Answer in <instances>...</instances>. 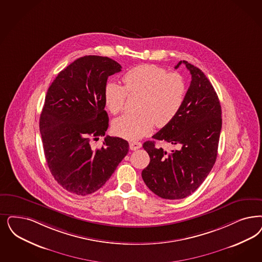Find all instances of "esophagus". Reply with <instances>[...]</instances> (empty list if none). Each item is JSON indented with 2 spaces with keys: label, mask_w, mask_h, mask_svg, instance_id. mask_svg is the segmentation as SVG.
<instances>
[{
  "label": "esophagus",
  "mask_w": 262,
  "mask_h": 262,
  "mask_svg": "<svg viewBox=\"0 0 262 262\" xmlns=\"http://www.w3.org/2000/svg\"><path fill=\"white\" fill-rule=\"evenodd\" d=\"M141 146H142V144L138 141H130L129 142V149L133 150V151H136L137 149L141 148Z\"/></svg>",
  "instance_id": "1"
}]
</instances>
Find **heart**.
Segmentation results:
<instances>
[{"label": "heart", "instance_id": "b5f03b06", "mask_svg": "<svg viewBox=\"0 0 262 262\" xmlns=\"http://www.w3.org/2000/svg\"><path fill=\"white\" fill-rule=\"evenodd\" d=\"M124 86L109 82L104 88L105 105L112 114L120 113L127 93L142 96L140 114H125L115 120L113 129L126 139H139L156 126H166L179 112L186 96V84L179 73L167 72L155 64H141L123 77Z\"/></svg>", "mask_w": 262, "mask_h": 262}]
</instances>
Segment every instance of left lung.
<instances>
[{
  "label": "left lung",
  "mask_w": 262,
  "mask_h": 262,
  "mask_svg": "<svg viewBox=\"0 0 262 262\" xmlns=\"http://www.w3.org/2000/svg\"><path fill=\"white\" fill-rule=\"evenodd\" d=\"M190 71L191 81L179 112L152 137L177 146L167 153L146 141L150 163L142 179L155 194L164 199H185L198 190L213 168L222 129V108L206 75L193 64L180 61Z\"/></svg>",
  "instance_id": "obj_1"
}]
</instances>
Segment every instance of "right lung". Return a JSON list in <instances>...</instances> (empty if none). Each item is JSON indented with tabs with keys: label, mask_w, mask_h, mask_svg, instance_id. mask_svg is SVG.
Instances as JSON below:
<instances>
[{
	"label": "right lung",
	"mask_w": 262,
	"mask_h": 262,
	"mask_svg": "<svg viewBox=\"0 0 262 262\" xmlns=\"http://www.w3.org/2000/svg\"><path fill=\"white\" fill-rule=\"evenodd\" d=\"M121 69L108 57L84 56L59 72L47 91L39 118L46 163L58 184L74 194L100 189L128 152L120 137L106 136L100 148L91 144L107 130L104 88Z\"/></svg>",
	"instance_id": "add662e5"
}]
</instances>
